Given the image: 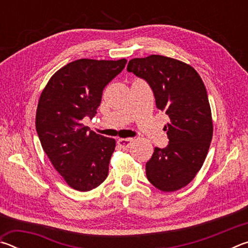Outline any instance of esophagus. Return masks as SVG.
I'll list each match as a JSON object with an SVG mask.
<instances>
[{"instance_id": "esophagus-1", "label": "esophagus", "mask_w": 248, "mask_h": 248, "mask_svg": "<svg viewBox=\"0 0 248 248\" xmlns=\"http://www.w3.org/2000/svg\"><path fill=\"white\" fill-rule=\"evenodd\" d=\"M133 139L131 138H125V139H119L118 140V145L123 149H129L130 145H131Z\"/></svg>"}]
</instances>
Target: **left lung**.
Returning <instances> with one entry per match:
<instances>
[{"instance_id":"1","label":"left lung","mask_w":248,"mask_h":248,"mask_svg":"<svg viewBox=\"0 0 248 248\" xmlns=\"http://www.w3.org/2000/svg\"><path fill=\"white\" fill-rule=\"evenodd\" d=\"M127 71L149 84L157 109L170 120L165 125L169 144L154 149L145 164L146 177L159 190H178L195 178L212 140L211 109L204 84L190 65L156 54L132 59Z\"/></svg>"}]
</instances>
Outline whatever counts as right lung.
Listing matches in <instances>:
<instances>
[{"label": "right lung", "instance_id": "add662e5", "mask_svg": "<svg viewBox=\"0 0 248 248\" xmlns=\"http://www.w3.org/2000/svg\"><path fill=\"white\" fill-rule=\"evenodd\" d=\"M125 63V59H79L54 73L40 95L36 130L41 146L75 190L94 189L108 175L116 141L89 132L82 120L97 114L104 89Z\"/></svg>", "mask_w": 248, "mask_h": 248}]
</instances>
